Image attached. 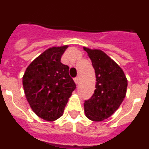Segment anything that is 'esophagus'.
<instances>
[{
    "label": "esophagus",
    "mask_w": 149,
    "mask_h": 149,
    "mask_svg": "<svg viewBox=\"0 0 149 149\" xmlns=\"http://www.w3.org/2000/svg\"><path fill=\"white\" fill-rule=\"evenodd\" d=\"M74 82H75L76 84H77L79 83V79L78 77H75V78H74Z\"/></svg>",
    "instance_id": "1"
}]
</instances>
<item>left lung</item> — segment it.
<instances>
[{"mask_svg": "<svg viewBox=\"0 0 149 149\" xmlns=\"http://www.w3.org/2000/svg\"><path fill=\"white\" fill-rule=\"evenodd\" d=\"M92 61L96 77L95 89L84 102L86 117L100 122L119 108L125 97L127 81L122 68L101 50L84 48Z\"/></svg>", "mask_w": 149, "mask_h": 149, "instance_id": "1", "label": "left lung"}]
</instances>
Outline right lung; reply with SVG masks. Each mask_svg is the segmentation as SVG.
Returning <instances> with one entry per match:
<instances>
[{
  "mask_svg": "<svg viewBox=\"0 0 149 149\" xmlns=\"http://www.w3.org/2000/svg\"><path fill=\"white\" fill-rule=\"evenodd\" d=\"M68 46L46 50L27 68L23 86L33 111L46 121L63 116L76 84L68 74L69 67L60 62Z\"/></svg>",
  "mask_w": 149,
  "mask_h": 149,
  "instance_id": "1",
  "label": "right lung"
}]
</instances>
